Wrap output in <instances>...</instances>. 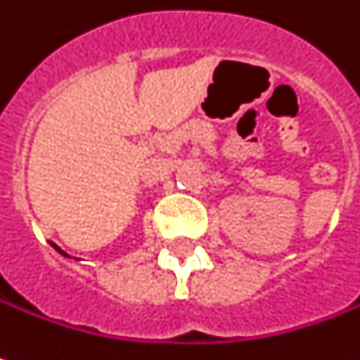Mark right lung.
Segmentation results:
<instances>
[{
  "label": "right lung",
  "instance_id": "right-lung-1",
  "mask_svg": "<svg viewBox=\"0 0 360 360\" xmlns=\"http://www.w3.org/2000/svg\"><path fill=\"white\" fill-rule=\"evenodd\" d=\"M51 245H53V248H55V250H57V252L61 253L63 257H71V255H69V253H65V252H63V250H61V248H59V245H55V243H53V242H51Z\"/></svg>",
  "mask_w": 360,
  "mask_h": 360
}]
</instances>
